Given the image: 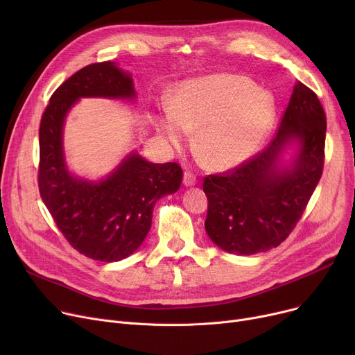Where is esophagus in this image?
I'll list each match as a JSON object with an SVG mask.
<instances>
[{
  "instance_id": "esophagus-1",
  "label": "esophagus",
  "mask_w": 355,
  "mask_h": 355,
  "mask_svg": "<svg viewBox=\"0 0 355 355\" xmlns=\"http://www.w3.org/2000/svg\"><path fill=\"white\" fill-rule=\"evenodd\" d=\"M182 182H184L185 187H191V185H194L197 182V178H196V175L193 173L185 171L184 177H182Z\"/></svg>"
}]
</instances>
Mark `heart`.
<instances>
[{
  "instance_id": "obj_1",
  "label": "heart",
  "mask_w": 355,
  "mask_h": 355,
  "mask_svg": "<svg viewBox=\"0 0 355 355\" xmlns=\"http://www.w3.org/2000/svg\"><path fill=\"white\" fill-rule=\"evenodd\" d=\"M276 115L269 92L233 74H214L181 83L173 105L162 109L158 132L181 146L197 129V148L216 170L249 159L266 139Z\"/></svg>"
}]
</instances>
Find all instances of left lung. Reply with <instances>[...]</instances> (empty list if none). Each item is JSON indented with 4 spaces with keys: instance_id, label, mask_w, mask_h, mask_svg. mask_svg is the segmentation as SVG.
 I'll return each mask as SVG.
<instances>
[{
    "instance_id": "1",
    "label": "left lung",
    "mask_w": 355,
    "mask_h": 355,
    "mask_svg": "<svg viewBox=\"0 0 355 355\" xmlns=\"http://www.w3.org/2000/svg\"><path fill=\"white\" fill-rule=\"evenodd\" d=\"M327 118L308 86L297 82L270 142L233 170L207 175L204 226L220 249L254 254L277 248L295 229L320 182L325 158ZM292 141L300 148L289 167L278 157Z\"/></svg>"
}]
</instances>
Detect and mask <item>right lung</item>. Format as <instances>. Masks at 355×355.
Instances as JSON below:
<instances>
[{
  "mask_svg": "<svg viewBox=\"0 0 355 355\" xmlns=\"http://www.w3.org/2000/svg\"><path fill=\"white\" fill-rule=\"evenodd\" d=\"M135 96L129 73L112 62L93 63L54 90L40 122L42 200L70 246L101 262H118L142 245L155 202L180 189L182 170L177 162L154 164L132 153L105 180L73 177L63 153V123L80 98Z\"/></svg>",
  "mask_w": 355,
  "mask_h": 355,
  "instance_id": "1",
  "label": "right lung"
}]
</instances>
